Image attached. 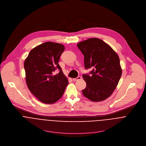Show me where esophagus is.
I'll return each instance as SVG.
<instances>
[{"instance_id": "34e87169", "label": "esophagus", "mask_w": 146, "mask_h": 146, "mask_svg": "<svg viewBox=\"0 0 146 146\" xmlns=\"http://www.w3.org/2000/svg\"><path fill=\"white\" fill-rule=\"evenodd\" d=\"M81 79H82V78L80 76H78L76 78H74L72 80H73V81L75 82V81H78V80H81Z\"/></svg>"}]
</instances>
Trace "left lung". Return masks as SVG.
<instances>
[{
  "mask_svg": "<svg viewBox=\"0 0 146 146\" xmlns=\"http://www.w3.org/2000/svg\"><path fill=\"white\" fill-rule=\"evenodd\" d=\"M77 46L84 56L85 68L93 67L91 76L83 75L86 84L83 94L93 102L104 101L112 94L121 76L119 57L108 44L98 38H89Z\"/></svg>",
  "mask_w": 146,
  "mask_h": 146,
  "instance_id": "left-lung-1",
  "label": "left lung"
}]
</instances>
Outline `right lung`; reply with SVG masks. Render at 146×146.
<instances>
[{"mask_svg":"<svg viewBox=\"0 0 146 146\" xmlns=\"http://www.w3.org/2000/svg\"><path fill=\"white\" fill-rule=\"evenodd\" d=\"M64 50L62 44L45 42L31 49L25 60L27 86L32 94L44 104H54L58 101L68 84L58 64ZM57 68L60 72L53 75Z\"/></svg>","mask_w":146,"mask_h":146,"instance_id":"add662e5","label":"right lung"}]
</instances>
